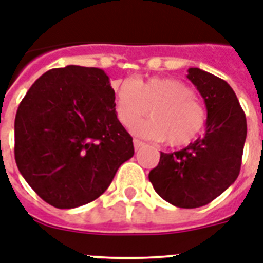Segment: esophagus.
<instances>
[{
  "mask_svg": "<svg viewBox=\"0 0 263 263\" xmlns=\"http://www.w3.org/2000/svg\"><path fill=\"white\" fill-rule=\"evenodd\" d=\"M144 143L142 142V140H138V139H134V147H135V150L138 152V150H140V148L143 147Z\"/></svg>",
  "mask_w": 263,
  "mask_h": 263,
  "instance_id": "esophagus-1",
  "label": "esophagus"
}]
</instances>
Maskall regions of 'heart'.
Here are the masks:
<instances>
[{"label": "heart", "instance_id": "b5f03b06", "mask_svg": "<svg viewBox=\"0 0 263 263\" xmlns=\"http://www.w3.org/2000/svg\"><path fill=\"white\" fill-rule=\"evenodd\" d=\"M115 109L124 127L132 128L148 110L152 120L136 126L138 136L165 140L169 146H184L200 135L206 125V109L187 84L175 79L152 78L121 84L116 92Z\"/></svg>", "mask_w": 263, "mask_h": 263}]
</instances>
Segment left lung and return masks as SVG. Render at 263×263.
I'll list each match as a JSON object with an SVG mask.
<instances>
[{
	"label": "left lung",
	"instance_id": "1",
	"mask_svg": "<svg viewBox=\"0 0 263 263\" xmlns=\"http://www.w3.org/2000/svg\"><path fill=\"white\" fill-rule=\"evenodd\" d=\"M187 78L206 105L204 135L179 152L161 153L148 180L171 204L195 209L210 203L237 179L247 121L235 91L225 80L199 68H190Z\"/></svg>",
	"mask_w": 263,
	"mask_h": 263
}]
</instances>
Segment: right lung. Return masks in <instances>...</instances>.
I'll use <instances>...</instances> for the list:
<instances>
[{
  "label": "right lung",
  "instance_id": "right-lung-1",
  "mask_svg": "<svg viewBox=\"0 0 263 263\" xmlns=\"http://www.w3.org/2000/svg\"><path fill=\"white\" fill-rule=\"evenodd\" d=\"M115 98L105 71L79 65L50 69L27 91L14 119V160L45 202L90 203L134 156Z\"/></svg>",
  "mask_w": 263,
  "mask_h": 263
}]
</instances>
